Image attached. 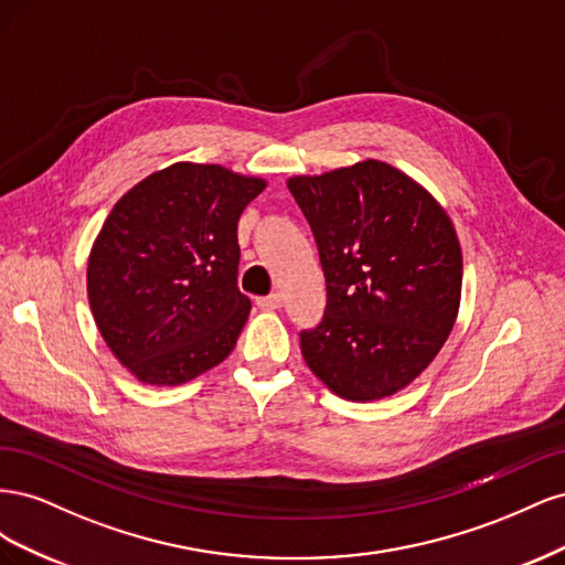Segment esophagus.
I'll return each instance as SVG.
<instances>
[{"label":"esophagus","mask_w":565,"mask_h":565,"mask_svg":"<svg viewBox=\"0 0 565 565\" xmlns=\"http://www.w3.org/2000/svg\"><path fill=\"white\" fill-rule=\"evenodd\" d=\"M280 303H282V299H280L278 292L256 299V306H259V309H264V311H276V309H280Z\"/></svg>","instance_id":"1"}]
</instances>
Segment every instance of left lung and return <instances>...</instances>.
<instances>
[{"label": "left lung", "instance_id": "obj_1", "mask_svg": "<svg viewBox=\"0 0 565 565\" xmlns=\"http://www.w3.org/2000/svg\"><path fill=\"white\" fill-rule=\"evenodd\" d=\"M313 231L328 289L301 330L316 377L347 401H380L429 367L452 330L461 249L446 210L380 160L287 181Z\"/></svg>", "mask_w": 565, "mask_h": 565}]
</instances>
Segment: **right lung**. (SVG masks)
Wrapping results in <instances>:
<instances>
[{"mask_svg": "<svg viewBox=\"0 0 565 565\" xmlns=\"http://www.w3.org/2000/svg\"><path fill=\"white\" fill-rule=\"evenodd\" d=\"M264 188L221 164L177 162L117 200L87 292L100 337L139 382H191L233 351L252 309L237 287V221Z\"/></svg>", "mask_w": 565, "mask_h": 565, "instance_id": "right-lung-1", "label": "right lung"}]
</instances>
